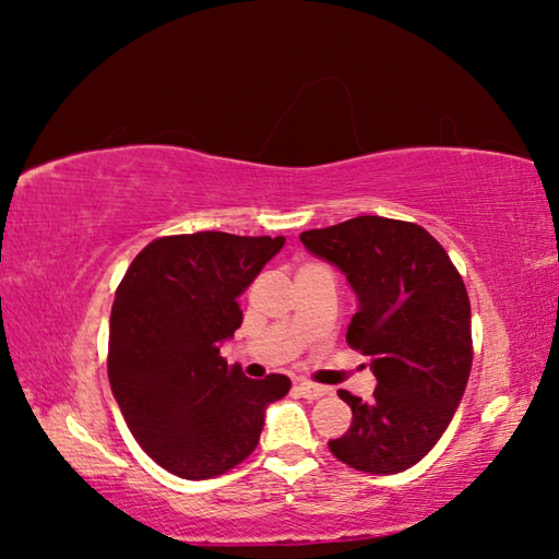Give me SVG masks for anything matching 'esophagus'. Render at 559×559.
<instances>
[{"instance_id": "esophagus-1", "label": "esophagus", "mask_w": 559, "mask_h": 559, "mask_svg": "<svg viewBox=\"0 0 559 559\" xmlns=\"http://www.w3.org/2000/svg\"><path fill=\"white\" fill-rule=\"evenodd\" d=\"M296 391H298V394H301V396H306V399H321V396L329 394L326 386L313 384V381H298Z\"/></svg>"}]
</instances>
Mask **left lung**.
I'll return each mask as SVG.
<instances>
[{"label":"left lung","instance_id":"8db88e82","mask_svg":"<svg viewBox=\"0 0 559 559\" xmlns=\"http://www.w3.org/2000/svg\"><path fill=\"white\" fill-rule=\"evenodd\" d=\"M308 251L346 273L359 311L346 344L371 356L377 391L352 406V427L331 439L338 462L366 474L409 469L452 421L472 371V311L464 281L435 236L409 221L359 215L301 233Z\"/></svg>","mask_w":559,"mask_h":559}]
</instances>
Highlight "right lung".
I'll use <instances>...</instances> for the list:
<instances>
[{"mask_svg":"<svg viewBox=\"0 0 559 559\" xmlns=\"http://www.w3.org/2000/svg\"><path fill=\"white\" fill-rule=\"evenodd\" d=\"M281 248L283 236H163L115 290L112 394L143 452L175 477L211 479L248 460L265 406L288 394L283 373L253 381L221 356L243 323L238 296Z\"/></svg>","mask_w":559,"mask_h":559,"instance_id":"1","label":"right lung"}]
</instances>
